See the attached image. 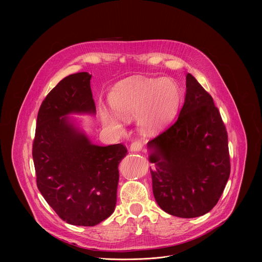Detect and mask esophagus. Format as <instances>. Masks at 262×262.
<instances>
[{
	"mask_svg": "<svg viewBox=\"0 0 262 262\" xmlns=\"http://www.w3.org/2000/svg\"><path fill=\"white\" fill-rule=\"evenodd\" d=\"M143 145L141 142H134L130 147H129V151L130 152H139L142 150Z\"/></svg>",
	"mask_w": 262,
	"mask_h": 262,
	"instance_id": "1",
	"label": "esophagus"
}]
</instances>
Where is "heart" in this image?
Masks as SVG:
<instances>
[{
	"instance_id": "heart-1",
	"label": "heart",
	"mask_w": 262,
	"mask_h": 262,
	"mask_svg": "<svg viewBox=\"0 0 262 262\" xmlns=\"http://www.w3.org/2000/svg\"><path fill=\"white\" fill-rule=\"evenodd\" d=\"M112 112L100 111L102 124L120 134L121 120L136 117L137 126L145 135H154L176 116L182 102V90L176 80L136 76L117 83L108 95Z\"/></svg>"
}]
</instances>
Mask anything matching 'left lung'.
I'll return each mask as SVG.
<instances>
[{"mask_svg":"<svg viewBox=\"0 0 262 262\" xmlns=\"http://www.w3.org/2000/svg\"><path fill=\"white\" fill-rule=\"evenodd\" d=\"M175 123L147 143L159 206L178 217L210 211L230 175L228 136L212 97L191 73Z\"/></svg>","mask_w":262,"mask_h":262,"instance_id":"8db88e82","label":"left lung"}]
</instances>
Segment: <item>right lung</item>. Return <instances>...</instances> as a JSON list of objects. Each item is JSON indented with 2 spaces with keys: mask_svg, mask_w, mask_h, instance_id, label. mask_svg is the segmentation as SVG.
I'll return each instance as SVG.
<instances>
[{
  "mask_svg": "<svg viewBox=\"0 0 262 262\" xmlns=\"http://www.w3.org/2000/svg\"><path fill=\"white\" fill-rule=\"evenodd\" d=\"M91 76L64 78L42 101L37 116L33 161L38 190L66 223L95 226L115 210L122 144L99 146L70 115L96 114Z\"/></svg>",
  "mask_w": 262,
  "mask_h": 262,
  "instance_id": "add662e5",
  "label": "right lung"
}]
</instances>
